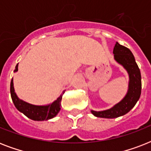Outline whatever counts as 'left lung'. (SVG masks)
<instances>
[{
    "label": "left lung",
    "instance_id": "1",
    "mask_svg": "<svg viewBox=\"0 0 151 151\" xmlns=\"http://www.w3.org/2000/svg\"><path fill=\"white\" fill-rule=\"evenodd\" d=\"M113 53L114 54L115 60L118 63L122 64L129 73V91L124 99L114 107L103 111L92 110V114L98 117L115 118L124 115L134 107L141 95L142 84L140 70L131 51L117 42L115 44Z\"/></svg>",
    "mask_w": 151,
    "mask_h": 151
}]
</instances>
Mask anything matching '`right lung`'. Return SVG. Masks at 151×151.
Instances as JSON below:
<instances>
[{
    "mask_svg": "<svg viewBox=\"0 0 151 151\" xmlns=\"http://www.w3.org/2000/svg\"><path fill=\"white\" fill-rule=\"evenodd\" d=\"M18 70V64L15 66V70L14 71L16 72ZM10 92L12 99L14 105L17 110L22 112L28 118L34 121H46L51 119L52 117H55L57 114L59 112L61 109V100L63 95L54 101L52 104L48 106H35L27 103L24 101L21 100L17 97L13 86V78L12 79L10 85Z\"/></svg>",
    "mask_w": 151,
    "mask_h": 151,
    "instance_id": "add662e5",
    "label": "right lung"
}]
</instances>
